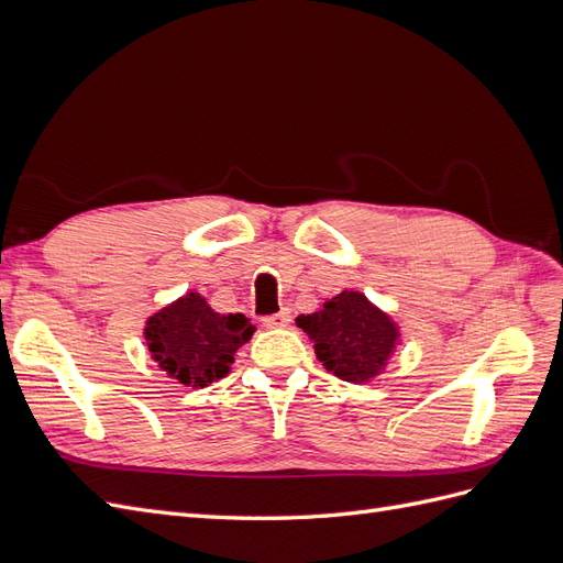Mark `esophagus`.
Returning <instances> with one entry per match:
<instances>
[{"instance_id":"esophagus-1","label":"esophagus","mask_w":563,"mask_h":563,"mask_svg":"<svg viewBox=\"0 0 563 563\" xmlns=\"http://www.w3.org/2000/svg\"><path fill=\"white\" fill-rule=\"evenodd\" d=\"M288 321H291V314L284 310V312H277V314L263 317V327L265 329H284V327H288Z\"/></svg>"}]
</instances>
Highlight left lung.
Listing matches in <instances>:
<instances>
[{
  "label": "left lung",
  "mask_w": 563,
  "mask_h": 563,
  "mask_svg": "<svg viewBox=\"0 0 563 563\" xmlns=\"http://www.w3.org/2000/svg\"><path fill=\"white\" fill-rule=\"evenodd\" d=\"M296 323L314 340L317 360L347 383L376 378L399 343L397 323L360 291L338 294Z\"/></svg>",
  "instance_id": "left-lung-1"
}]
</instances>
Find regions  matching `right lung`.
<instances>
[{"instance_id":"right-lung-1","label":"right lung","mask_w":563,"mask_h":563,"mask_svg":"<svg viewBox=\"0 0 563 563\" xmlns=\"http://www.w3.org/2000/svg\"><path fill=\"white\" fill-rule=\"evenodd\" d=\"M255 327L244 314H218L199 294H187L145 323L147 350L168 376L190 387H207L230 373L234 352Z\"/></svg>"}]
</instances>
